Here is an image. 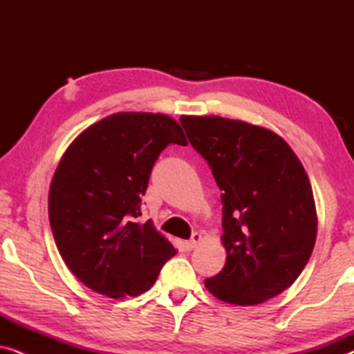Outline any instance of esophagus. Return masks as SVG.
Masks as SVG:
<instances>
[{
    "instance_id": "esophagus-1",
    "label": "esophagus",
    "mask_w": 354,
    "mask_h": 354,
    "mask_svg": "<svg viewBox=\"0 0 354 354\" xmlns=\"http://www.w3.org/2000/svg\"><path fill=\"white\" fill-rule=\"evenodd\" d=\"M200 241H201V234H198V232H195V234L192 235V239L185 241V248H187V250L196 248V245L200 243Z\"/></svg>"
}]
</instances>
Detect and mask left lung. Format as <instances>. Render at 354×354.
<instances>
[{"mask_svg": "<svg viewBox=\"0 0 354 354\" xmlns=\"http://www.w3.org/2000/svg\"><path fill=\"white\" fill-rule=\"evenodd\" d=\"M180 124L222 192L227 261L206 288L240 306L277 297L301 274L316 241L303 164L279 135L243 120L182 115Z\"/></svg>", "mask_w": 354, "mask_h": 354, "instance_id": "left-lung-1", "label": "left lung"}]
</instances>
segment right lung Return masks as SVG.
Instances as JSON below:
<instances>
[{"label": "right lung", "mask_w": 354, "mask_h": 354, "mask_svg": "<svg viewBox=\"0 0 354 354\" xmlns=\"http://www.w3.org/2000/svg\"><path fill=\"white\" fill-rule=\"evenodd\" d=\"M185 147L164 114L118 113L77 137L53 177L48 212L56 246L71 272L96 293L137 297L156 282L176 248L137 222L159 154Z\"/></svg>", "instance_id": "1"}]
</instances>
